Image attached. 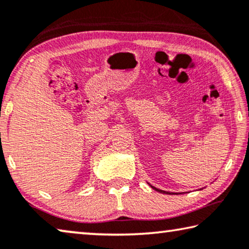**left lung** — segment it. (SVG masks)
<instances>
[{"label":"left lung","instance_id":"8db88e82","mask_svg":"<svg viewBox=\"0 0 249 249\" xmlns=\"http://www.w3.org/2000/svg\"><path fill=\"white\" fill-rule=\"evenodd\" d=\"M149 186H151L153 189H155L156 192H159V193H163V194H169V195H174V194H177V193H169V192H165V191H161V189H159V188H156V187H154V186H152L151 184H149ZM180 194V193H179Z\"/></svg>","mask_w":249,"mask_h":249}]
</instances>
